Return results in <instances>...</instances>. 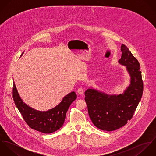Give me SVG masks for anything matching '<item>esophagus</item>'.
Listing matches in <instances>:
<instances>
[{"label": "esophagus", "instance_id": "obj_1", "mask_svg": "<svg viewBox=\"0 0 156 156\" xmlns=\"http://www.w3.org/2000/svg\"><path fill=\"white\" fill-rule=\"evenodd\" d=\"M77 92L78 94L82 95V94H83L84 90H83V89H82V88H79V89H77Z\"/></svg>", "mask_w": 156, "mask_h": 156}]
</instances>
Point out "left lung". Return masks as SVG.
<instances>
[{"label":"left lung","mask_w":156,"mask_h":156,"mask_svg":"<svg viewBox=\"0 0 156 156\" xmlns=\"http://www.w3.org/2000/svg\"><path fill=\"white\" fill-rule=\"evenodd\" d=\"M121 58L118 63L126 68L130 84L119 94H108L89 87L85 92V100L89 117L98 129L111 132L117 130L131 119L141 100L143 82L140 65L129 48L121 46Z\"/></svg>","instance_id":"1"}]
</instances>
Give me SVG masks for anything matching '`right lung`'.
Segmentation results:
<instances>
[{
    "mask_svg": "<svg viewBox=\"0 0 156 156\" xmlns=\"http://www.w3.org/2000/svg\"><path fill=\"white\" fill-rule=\"evenodd\" d=\"M12 94L15 105L28 126L32 129L47 134L56 132L63 126L67 111L77 98L76 94L73 91L66 95L55 108L47 111H40L30 107L23 101L14 81Z\"/></svg>",
    "mask_w": 156,
    "mask_h": 156,
    "instance_id": "obj_1",
    "label": "right lung"
}]
</instances>
